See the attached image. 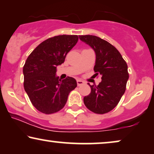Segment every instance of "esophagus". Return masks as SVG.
<instances>
[{"label":"esophagus","instance_id":"1","mask_svg":"<svg viewBox=\"0 0 154 154\" xmlns=\"http://www.w3.org/2000/svg\"><path fill=\"white\" fill-rule=\"evenodd\" d=\"M77 86H80L83 85V84H84V82L82 81V80H80V79H77Z\"/></svg>","mask_w":154,"mask_h":154}]
</instances>
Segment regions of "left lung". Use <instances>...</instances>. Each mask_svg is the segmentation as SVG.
Returning <instances> with one entry per match:
<instances>
[{
  "label": "left lung",
  "instance_id": "8db88e82",
  "mask_svg": "<svg viewBox=\"0 0 154 154\" xmlns=\"http://www.w3.org/2000/svg\"><path fill=\"white\" fill-rule=\"evenodd\" d=\"M79 38L95 51V75L102 76L98 86L88 83L91 91L84 98V105L96 114L107 113L118 105L125 93L129 77L127 63L116 47L107 41L90 35Z\"/></svg>",
  "mask_w": 154,
  "mask_h": 154
}]
</instances>
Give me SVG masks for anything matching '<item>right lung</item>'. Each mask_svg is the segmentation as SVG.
I'll use <instances>...</instances> for the list:
<instances>
[{
    "label": "right lung",
    "instance_id": "1",
    "mask_svg": "<svg viewBox=\"0 0 154 154\" xmlns=\"http://www.w3.org/2000/svg\"><path fill=\"white\" fill-rule=\"evenodd\" d=\"M76 35H62L41 42L27 58L23 68V87L33 105L46 114L56 113L66 105L68 95L77 87L74 78L60 80L56 66L77 44Z\"/></svg>",
    "mask_w": 154,
    "mask_h": 154
}]
</instances>
